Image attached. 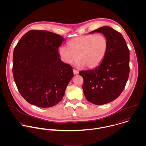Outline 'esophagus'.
Segmentation results:
<instances>
[{"label": "esophagus", "mask_w": 146, "mask_h": 146, "mask_svg": "<svg viewBox=\"0 0 146 146\" xmlns=\"http://www.w3.org/2000/svg\"><path fill=\"white\" fill-rule=\"evenodd\" d=\"M73 72H74V75H77L79 73V71L78 70H74V69L73 70Z\"/></svg>", "instance_id": "34e87169"}]
</instances>
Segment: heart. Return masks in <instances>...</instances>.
<instances>
[{"label":"heart","instance_id":"b5f03b06","mask_svg":"<svg viewBox=\"0 0 146 146\" xmlns=\"http://www.w3.org/2000/svg\"><path fill=\"white\" fill-rule=\"evenodd\" d=\"M68 48L61 46L59 53L67 64L79 62V67H97L103 61L108 48V41L103 35H87L75 38L67 43Z\"/></svg>","mask_w":146,"mask_h":146}]
</instances>
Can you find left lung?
I'll return each instance as SVG.
<instances>
[{"label":"left lung","instance_id":"left-lung-1","mask_svg":"<svg viewBox=\"0 0 146 146\" xmlns=\"http://www.w3.org/2000/svg\"><path fill=\"white\" fill-rule=\"evenodd\" d=\"M102 33L108 41L102 62L94 69L82 71L83 89L86 100L101 105L116 100L124 89L129 74V50L123 35L110 26H103L89 34Z\"/></svg>","mask_w":146,"mask_h":146}]
</instances>
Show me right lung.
Segmentation results:
<instances>
[{"mask_svg": "<svg viewBox=\"0 0 146 146\" xmlns=\"http://www.w3.org/2000/svg\"><path fill=\"white\" fill-rule=\"evenodd\" d=\"M61 35L44 30L26 33L15 48L13 75L17 89L29 104L48 108L58 104L74 76L72 67L63 62L58 48Z\"/></svg>", "mask_w": 146, "mask_h": 146, "instance_id": "1", "label": "right lung"}]
</instances>
